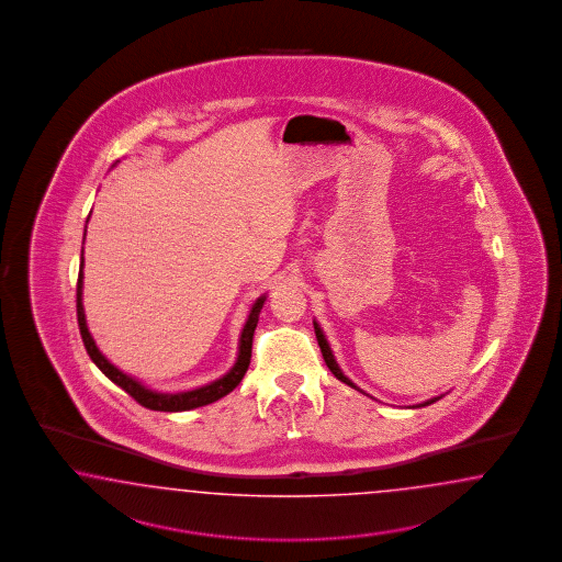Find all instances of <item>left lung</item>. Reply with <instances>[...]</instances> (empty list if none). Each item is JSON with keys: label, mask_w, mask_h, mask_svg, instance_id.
<instances>
[{"label": "left lung", "mask_w": 562, "mask_h": 562, "mask_svg": "<svg viewBox=\"0 0 562 562\" xmlns=\"http://www.w3.org/2000/svg\"><path fill=\"white\" fill-rule=\"evenodd\" d=\"M315 325V336H317V341H319V348H322V355H324L325 364L329 367V371L334 373L336 379H340L341 383H346V385H350L352 390H357V392L364 393L360 387H358L357 383H352L344 371L340 369V364H338V360L334 357V352H331V348H329V341L325 338L324 329H322V325L317 324V322H313ZM369 395V393H367ZM442 395H437V397H430V400H426L423 404H416V406H412V408H425V406H430V404H435L437 400H441Z\"/></svg>", "instance_id": "obj_1"}]
</instances>
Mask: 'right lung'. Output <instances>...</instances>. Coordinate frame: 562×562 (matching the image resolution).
Masks as SVG:
<instances>
[{"label":"right lung","instance_id":"right-lung-1","mask_svg":"<svg viewBox=\"0 0 562 562\" xmlns=\"http://www.w3.org/2000/svg\"><path fill=\"white\" fill-rule=\"evenodd\" d=\"M115 167V165H113ZM90 218V216H88ZM86 218V222H88ZM85 254V247H82ZM82 289H85V257L80 263V273H78V289H76V308H78V325H80V334H82V341H85L86 352L88 357L92 358V362L101 369L104 376H109L117 387L123 392L130 393L137 404H142L144 408L158 409V412H186V409L200 408V406H207L216 400H221L224 395L233 392L240 383V379L247 373L249 362H251V344H254V331H256L257 322H259V313L266 303V294H261L256 303L251 305V311L247 315V322L240 329V338H238V352L235 364L231 367L228 373L222 374L221 379L210 381L202 387L195 390H188V392H156L150 390L148 385H144L142 381H137L136 376L123 373L117 369L109 358L102 355L97 346V341L92 338L88 325H86L85 305H82Z\"/></svg>","mask_w":562,"mask_h":562}]
</instances>
